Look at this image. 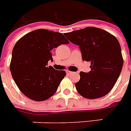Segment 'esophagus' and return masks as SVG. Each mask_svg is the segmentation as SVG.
<instances>
[{
	"instance_id": "obj_1",
	"label": "esophagus",
	"mask_w": 131,
	"mask_h": 131,
	"mask_svg": "<svg viewBox=\"0 0 131 131\" xmlns=\"http://www.w3.org/2000/svg\"><path fill=\"white\" fill-rule=\"evenodd\" d=\"M67 72V73L68 74V75H71V74H73V72H71V71H66Z\"/></svg>"
}]
</instances>
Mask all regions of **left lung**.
<instances>
[{"label":"left lung","instance_id":"obj_1","mask_svg":"<svg viewBox=\"0 0 131 131\" xmlns=\"http://www.w3.org/2000/svg\"><path fill=\"white\" fill-rule=\"evenodd\" d=\"M79 46L84 61L91 62V71L80 72L75 88L80 95L94 99L106 95L117 82L123 67L121 46L115 37L95 27H87L64 34Z\"/></svg>","mask_w":131,"mask_h":131}]
</instances>
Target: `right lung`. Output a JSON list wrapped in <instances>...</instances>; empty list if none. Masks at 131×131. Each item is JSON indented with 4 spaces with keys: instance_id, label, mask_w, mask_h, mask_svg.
<instances>
[{
    "instance_id": "1",
    "label": "right lung",
    "mask_w": 131,
    "mask_h": 131,
    "mask_svg": "<svg viewBox=\"0 0 131 131\" xmlns=\"http://www.w3.org/2000/svg\"><path fill=\"white\" fill-rule=\"evenodd\" d=\"M68 43L62 33L46 29L32 31L16 42L12 50L10 71L24 95L41 101L56 93L66 72L48 67V62L53 61V48Z\"/></svg>"
}]
</instances>
